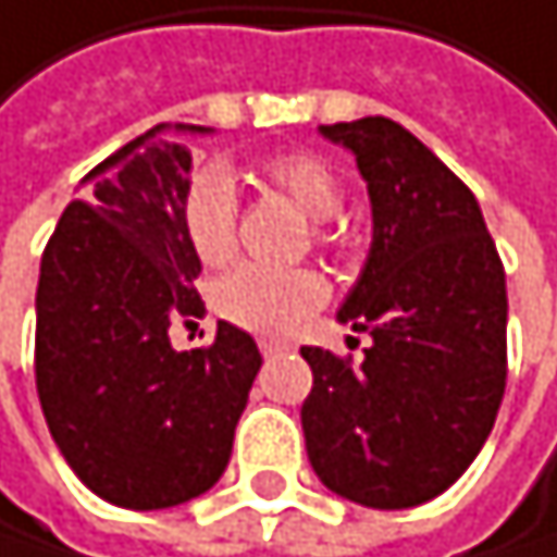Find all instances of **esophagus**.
Instances as JSON below:
<instances>
[{
	"label": "esophagus",
	"mask_w": 557,
	"mask_h": 557,
	"mask_svg": "<svg viewBox=\"0 0 557 557\" xmlns=\"http://www.w3.org/2000/svg\"><path fill=\"white\" fill-rule=\"evenodd\" d=\"M258 347H261V354H264V357H278V354H285V350H288V344H282V339H261Z\"/></svg>",
	"instance_id": "34e87169"
}]
</instances>
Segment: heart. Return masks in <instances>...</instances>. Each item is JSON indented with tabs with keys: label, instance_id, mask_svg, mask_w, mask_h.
<instances>
[{
	"label": "heart",
	"instance_id": "heart-1",
	"mask_svg": "<svg viewBox=\"0 0 557 557\" xmlns=\"http://www.w3.org/2000/svg\"><path fill=\"white\" fill-rule=\"evenodd\" d=\"M282 194L312 221H330L344 203L339 176L320 156L285 152L264 162ZM183 234L203 264H224L234 255L237 186L224 166H203L183 194ZM330 296V285L312 269H261L242 264L213 285V309L231 326L258 336H293Z\"/></svg>",
	"mask_w": 557,
	"mask_h": 557
}]
</instances>
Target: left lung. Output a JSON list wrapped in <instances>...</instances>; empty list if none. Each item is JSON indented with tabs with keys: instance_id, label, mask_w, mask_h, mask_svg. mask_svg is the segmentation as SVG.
<instances>
[{
	"instance_id": "obj_1",
	"label": "left lung",
	"mask_w": 557,
	"mask_h": 557,
	"mask_svg": "<svg viewBox=\"0 0 557 557\" xmlns=\"http://www.w3.org/2000/svg\"><path fill=\"white\" fill-rule=\"evenodd\" d=\"M371 200V251L336 323L371 336L360 368L302 347L309 466L374 510L449 490L494 429L507 384V282L476 197L391 119L320 125Z\"/></svg>"
}]
</instances>
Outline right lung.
<instances>
[{"label": "right lung", "mask_w": 557, "mask_h": 557, "mask_svg": "<svg viewBox=\"0 0 557 557\" xmlns=\"http://www.w3.org/2000/svg\"><path fill=\"white\" fill-rule=\"evenodd\" d=\"M186 135L156 125L81 180L40 261L36 395L60 456L101 500L128 510L186 504L227 470L261 368L231 323L203 350H173V320H203L200 258L183 234Z\"/></svg>", "instance_id": "1"}]
</instances>
